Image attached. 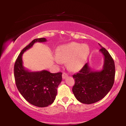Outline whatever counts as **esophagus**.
<instances>
[{
  "instance_id": "1",
  "label": "esophagus",
  "mask_w": 126,
  "mask_h": 126,
  "mask_svg": "<svg viewBox=\"0 0 126 126\" xmlns=\"http://www.w3.org/2000/svg\"><path fill=\"white\" fill-rule=\"evenodd\" d=\"M68 77V74L66 73H65V72H63V74H62V78H63V79H65V78H66Z\"/></svg>"
}]
</instances>
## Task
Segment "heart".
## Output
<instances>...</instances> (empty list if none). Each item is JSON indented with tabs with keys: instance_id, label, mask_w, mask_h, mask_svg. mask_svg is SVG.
<instances>
[{
	"instance_id": "1",
	"label": "heart",
	"mask_w": 126,
	"mask_h": 126,
	"mask_svg": "<svg viewBox=\"0 0 126 126\" xmlns=\"http://www.w3.org/2000/svg\"><path fill=\"white\" fill-rule=\"evenodd\" d=\"M89 53V48L86 44L78 43L61 46L56 50L57 62L65 63L72 71H77L84 65Z\"/></svg>"
}]
</instances>
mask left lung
<instances>
[{"mask_svg":"<svg viewBox=\"0 0 126 126\" xmlns=\"http://www.w3.org/2000/svg\"><path fill=\"white\" fill-rule=\"evenodd\" d=\"M99 46L101 48L99 51L104 56L101 71H92L86 63L79 72L73 76L75 83L72 91L76 99L82 103L89 104L100 101L107 94L114 83V61L109 52L101 44Z\"/></svg>","mask_w":126,"mask_h":126,"instance_id":"8db88e82","label":"left lung"}]
</instances>
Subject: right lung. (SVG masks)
Instances as JSON below:
<instances>
[{
  "mask_svg": "<svg viewBox=\"0 0 126 126\" xmlns=\"http://www.w3.org/2000/svg\"><path fill=\"white\" fill-rule=\"evenodd\" d=\"M44 38L34 39L21 51L15 62L14 74L19 92L25 100L38 107H45L53 103L57 88L62 80V73H51L46 70L30 72L23 67L22 55L36 42H45Z\"/></svg>",
  "mask_w": 126,
  "mask_h": 126,
  "instance_id": "right-lung-1",
  "label": "right lung"
}]
</instances>
